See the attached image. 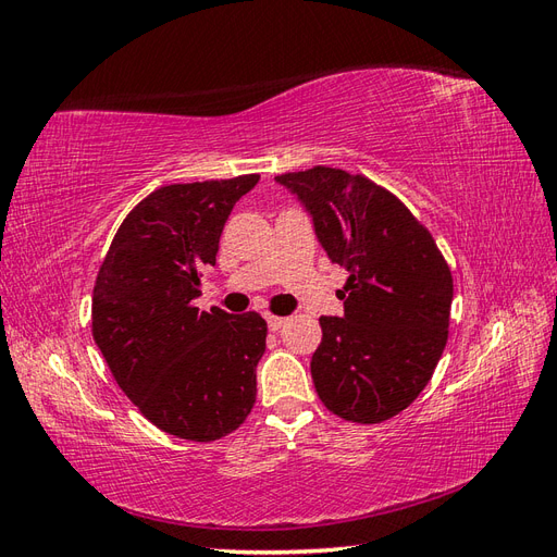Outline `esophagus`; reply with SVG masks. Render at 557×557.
Segmentation results:
<instances>
[{
    "instance_id": "1",
    "label": "esophagus",
    "mask_w": 557,
    "mask_h": 557,
    "mask_svg": "<svg viewBox=\"0 0 557 557\" xmlns=\"http://www.w3.org/2000/svg\"><path fill=\"white\" fill-rule=\"evenodd\" d=\"M265 322H268L270 331H280L287 320H284V317H275V314H265Z\"/></svg>"
}]
</instances>
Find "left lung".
Listing matches in <instances>:
<instances>
[{"label": "left lung", "instance_id": "1", "mask_svg": "<svg viewBox=\"0 0 557 557\" xmlns=\"http://www.w3.org/2000/svg\"><path fill=\"white\" fill-rule=\"evenodd\" d=\"M306 205L317 240L349 277L343 317H320L310 371L343 420L385 422L418 399L448 343L453 275L432 233L387 188L314 165L275 177Z\"/></svg>", "mask_w": 557, "mask_h": 557}]
</instances>
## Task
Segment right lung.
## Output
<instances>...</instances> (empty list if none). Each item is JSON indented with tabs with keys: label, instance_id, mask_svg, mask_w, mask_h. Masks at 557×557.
Listing matches in <instances>:
<instances>
[{
	"label": "right lung",
	"instance_id": "add662e5",
	"mask_svg": "<svg viewBox=\"0 0 557 557\" xmlns=\"http://www.w3.org/2000/svg\"><path fill=\"white\" fill-rule=\"evenodd\" d=\"M259 174L156 188L123 219L92 289V338L125 396L163 432L216 441L257 401L268 324L259 312H200L233 205Z\"/></svg>",
	"mask_w": 557,
	"mask_h": 557
}]
</instances>
